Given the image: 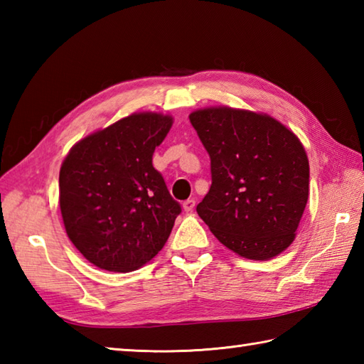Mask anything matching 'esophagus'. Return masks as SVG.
<instances>
[{"label": "esophagus", "mask_w": 364, "mask_h": 364, "mask_svg": "<svg viewBox=\"0 0 364 364\" xmlns=\"http://www.w3.org/2000/svg\"><path fill=\"white\" fill-rule=\"evenodd\" d=\"M194 208H196V200H186V202L183 203V210L186 211V213H192L194 211Z\"/></svg>", "instance_id": "obj_1"}]
</instances>
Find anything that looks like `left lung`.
Masks as SVG:
<instances>
[{
	"label": "left lung",
	"mask_w": 364,
	"mask_h": 364,
	"mask_svg": "<svg viewBox=\"0 0 364 364\" xmlns=\"http://www.w3.org/2000/svg\"><path fill=\"white\" fill-rule=\"evenodd\" d=\"M211 158V188L197 213L239 257L266 261L296 239L310 186L299 137L267 114L213 106L189 114Z\"/></svg>",
	"instance_id": "1"
}]
</instances>
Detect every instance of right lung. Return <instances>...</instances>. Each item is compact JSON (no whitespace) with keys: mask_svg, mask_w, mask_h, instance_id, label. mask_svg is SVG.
Segmentation results:
<instances>
[{"mask_svg":"<svg viewBox=\"0 0 364 364\" xmlns=\"http://www.w3.org/2000/svg\"><path fill=\"white\" fill-rule=\"evenodd\" d=\"M172 115L134 112L76 142L59 172L67 236L92 264L131 272L158 255L181 206L153 167Z\"/></svg>","mask_w":364,"mask_h":364,"instance_id":"add662e5","label":"right lung"}]
</instances>
